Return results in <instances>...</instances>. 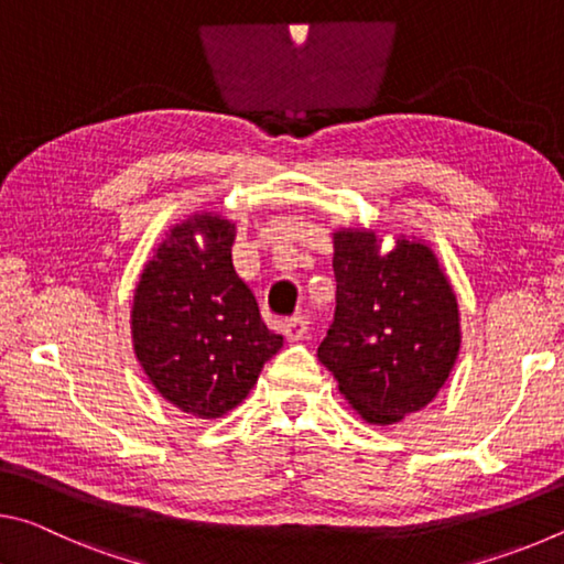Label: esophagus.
<instances>
[{
	"label": "esophagus",
	"instance_id": "obj_1",
	"mask_svg": "<svg viewBox=\"0 0 564 564\" xmlns=\"http://www.w3.org/2000/svg\"><path fill=\"white\" fill-rule=\"evenodd\" d=\"M305 333H308V321H305L303 316H293L283 323V336L289 343L301 340Z\"/></svg>",
	"mask_w": 564,
	"mask_h": 564
}]
</instances>
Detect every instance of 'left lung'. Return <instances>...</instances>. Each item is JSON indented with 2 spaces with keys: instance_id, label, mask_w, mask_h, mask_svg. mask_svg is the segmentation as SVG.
Listing matches in <instances>:
<instances>
[{
  "instance_id": "obj_1",
  "label": "left lung",
  "mask_w": 564,
  "mask_h": 564,
  "mask_svg": "<svg viewBox=\"0 0 564 564\" xmlns=\"http://www.w3.org/2000/svg\"><path fill=\"white\" fill-rule=\"evenodd\" d=\"M336 313L318 360L373 425L423 410L445 386L460 350V313L435 253L398 238L380 253L366 228L333 234Z\"/></svg>"
}]
</instances>
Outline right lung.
<instances>
[{
    "instance_id": "right-lung-1",
    "label": "right lung",
    "mask_w": 564,
    "mask_h": 564,
    "mask_svg": "<svg viewBox=\"0 0 564 564\" xmlns=\"http://www.w3.org/2000/svg\"><path fill=\"white\" fill-rule=\"evenodd\" d=\"M234 238L236 226L221 216L186 218L166 234L133 291L131 338L141 368L169 403L204 420L241 403L283 346L234 271Z\"/></svg>"
}]
</instances>
